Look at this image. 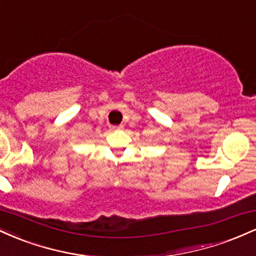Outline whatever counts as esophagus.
Returning a JSON list of instances; mask_svg holds the SVG:
<instances>
[{
  "mask_svg": "<svg viewBox=\"0 0 256 256\" xmlns=\"http://www.w3.org/2000/svg\"><path fill=\"white\" fill-rule=\"evenodd\" d=\"M112 130H120L122 128V126H112Z\"/></svg>",
  "mask_w": 256,
  "mask_h": 256,
  "instance_id": "esophagus-1",
  "label": "esophagus"
}]
</instances>
